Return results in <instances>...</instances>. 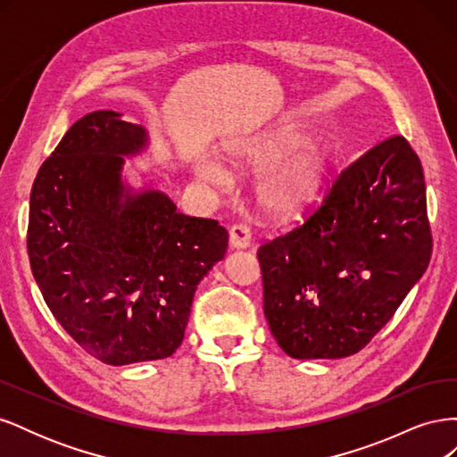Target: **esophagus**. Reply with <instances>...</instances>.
<instances>
[{
  "label": "esophagus",
  "instance_id": "obj_1",
  "mask_svg": "<svg viewBox=\"0 0 457 457\" xmlns=\"http://www.w3.org/2000/svg\"><path fill=\"white\" fill-rule=\"evenodd\" d=\"M228 242L230 247H237V250H244L252 244V232L245 225H232L228 232Z\"/></svg>",
  "mask_w": 457,
  "mask_h": 457
}]
</instances>
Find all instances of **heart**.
<instances>
[{
    "mask_svg": "<svg viewBox=\"0 0 457 457\" xmlns=\"http://www.w3.org/2000/svg\"><path fill=\"white\" fill-rule=\"evenodd\" d=\"M230 163L245 173H261L257 202L274 219L294 217L316 198L328 173V158L312 145L309 131L284 126L237 146ZM196 175L212 187H227L228 171L219 162L204 158L196 163Z\"/></svg>",
    "mask_w": 457,
    "mask_h": 457,
    "instance_id": "b5f03b06",
    "label": "heart"
}]
</instances>
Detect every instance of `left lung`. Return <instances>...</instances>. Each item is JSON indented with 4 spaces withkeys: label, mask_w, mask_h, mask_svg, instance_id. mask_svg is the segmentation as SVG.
Returning <instances> with one entry per match:
<instances>
[{
    "label": "left lung",
    "mask_w": 457,
    "mask_h": 457,
    "mask_svg": "<svg viewBox=\"0 0 457 457\" xmlns=\"http://www.w3.org/2000/svg\"><path fill=\"white\" fill-rule=\"evenodd\" d=\"M431 252L421 162L393 135L339 173L305 223L259 247L270 334L299 361L358 353L391 320Z\"/></svg>",
    "instance_id": "1"
}]
</instances>
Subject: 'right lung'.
<instances>
[{
  "label": "right lung",
  "instance_id": "add662e5",
  "mask_svg": "<svg viewBox=\"0 0 457 457\" xmlns=\"http://www.w3.org/2000/svg\"><path fill=\"white\" fill-rule=\"evenodd\" d=\"M146 146L145 128L95 110L41 163L30 195L26 240L39 292L66 334L112 366L179 349L196 287L228 245L217 220L123 185V158Z\"/></svg>",
  "mask_w": 457,
  "mask_h": 457
}]
</instances>
